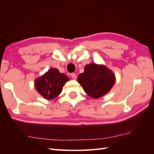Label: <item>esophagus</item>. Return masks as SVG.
<instances>
[{
    "label": "esophagus",
    "instance_id": "34e87169",
    "mask_svg": "<svg viewBox=\"0 0 154 154\" xmlns=\"http://www.w3.org/2000/svg\"><path fill=\"white\" fill-rule=\"evenodd\" d=\"M71 77H72V79H76L77 77V75L75 74V73H71Z\"/></svg>",
    "mask_w": 154,
    "mask_h": 154
}]
</instances>
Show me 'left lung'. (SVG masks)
I'll return each mask as SVG.
<instances>
[{
  "instance_id": "left-lung-1",
  "label": "left lung",
  "mask_w": 154,
  "mask_h": 154,
  "mask_svg": "<svg viewBox=\"0 0 154 154\" xmlns=\"http://www.w3.org/2000/svg\"><path fill=\"white\" fill-rule=\"evenodd\" d=\"M77 81L88 95L98 99L109 92L116 79L112 71L104 65L90 63L85 65Z\"/></svg>"
}]
</instances>
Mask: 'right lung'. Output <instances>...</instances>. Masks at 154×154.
I'll use <instances>...</instances> for the list:
<instances>
[{
    "mask_svg": "<svg viewBox=\"0 0 154 154\" xmlns=\"http://www.w3.org/2000/svg\"><path fill=\"white\" fill-rule=\"evenodd\" d=\"M69 78L64 73H61L57 69H50L41 77L35 81V88L45 99L51 100L60 94L65 83Z\"/></svg>",
    "mask_w": 154,
    "mask_h": 154,
    "instance_id": "right-lung-1",
    "label": "right lung"
}]
</instances>
